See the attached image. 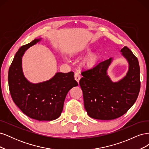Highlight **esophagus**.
Here are the masks:
<instances>
[{"label":"esophagus","instance_id":"1","mask_svg":"<svg viewBox=\"0 0 149 149\" xmlns=\"http://www.w3.org/2000/svg\"><path fill=\"white\" fill-rule=\"evenodd\" d=\"M80 78H81L80 75L78 73H74V79H75V80L78 83H79V80H80Z\"/></svg>","mask_w":149,"mask_h":149}]
</instances>
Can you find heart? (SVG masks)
<instances>
[{"instance_id":"1","label":"heart","mask_w":149,"mask_h":149,"mask_svg":"<svg viewBox=\"0 0 149 149\" xmlns=\"http://www.w3.org/2000/svg\"><path fill=\"white\" fill-rule=\"evenodd\" d=\"M91 50V48L90 47H83L80 50L82 53H89ZM100 60V55L97 53H93L89 55L82 62V66L85 69H91L95 67Z\"/></svg>"}]
</instances>
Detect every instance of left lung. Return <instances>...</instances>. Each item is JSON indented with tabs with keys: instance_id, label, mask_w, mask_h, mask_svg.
<instances>
[{
	"instance_id": "left-lung-1",
	"label": "left lung",
	"mask_w": 149,
	"mask_h": 149,
	"mask_svg": "<svg viewBox=\"0 0 149 149\" xmlns=\"http://www.w3.org/2000/svg\"><path fill=\"white\" fill-rule=\"evenodd\" d=\"M120 52L128 62L129 70L118 81L113 82L107 74L112 58L81 73L83 77L79 80V85L83 93L84 108L92 118H118L137 100L141 88L138 60L127 47L122 48Z\"/></svg>"
}]
</instances>
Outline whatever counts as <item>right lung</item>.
Returning <instances> with one entry per match:
<instances>
[{"label":"right lung","instance_id":"1","mask_svg":"<svg viewBox=\"0 0 149 149\" xmlns=\"http://www.w3.org/2000/svg\"><path fill=\"white\" fill-rule=\"evenodd\" d=\"M41 40L35 39L16 53L8 70V86L13 102L25 115L38 120H53L60 116L67 93L78 84L72 71L58 72L51 79L38 83H31L25 77L22 56Z\"/></svg>","mask_w":149,"mask_h":149}]
</instances>
